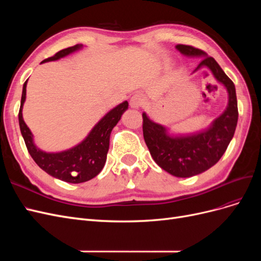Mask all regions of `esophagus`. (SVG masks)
<instances>
[{"instance_id":"esophagus-1","label":"esophagus","mask_w":261,"mask_h":261,"mask_svg":"<svg viewBox=\"0 0 261 261\" xmlns=\"http://www.w3.org/2000/svg\"><path fill=\"white\" fill-rule=\"evenodd\" d=\"M143 102H144L143 96H140V94H134L129 100V105L134 109H138L141 107V105H143Z\"/></svg>"}]
</instances>
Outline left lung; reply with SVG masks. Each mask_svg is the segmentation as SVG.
<instances>
[{
    "instance_id": "left-lung-1",
    "label": "left lung",
    "mask_w": 261,
    "mask_h": 261,
    "mask_svg": "<svg viewBox=\"0 0 261 261\" xmlns=\"http://www.w3.org/2000/svg\"><path fill=\"white\" fill-rule=\"evenodd\" d=\"M176 49L185 57L202 58L195 72L201 67H208L228 93L225 111L207 129L191 135H170L165 126L151 121L143 113L144 138L154 162L176 177H191L213 167L225 152L238 125V100L233 82L215 59L192 45L177 44Z\"/></svg>"
}]
</instances>
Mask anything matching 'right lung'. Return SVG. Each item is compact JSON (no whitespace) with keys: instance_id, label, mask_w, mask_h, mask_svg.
<instances>
[{"instance_id":"right-lung-1","label":"right lung","mask_w":261,"mask_h":261,"mask_svg":"<svg viewBox=\"0 0 261 261\" xmlns=\"http://www.w3.org/2000/svg\"><path fill=\"white\" fill-rule=\"evenodd\" d=\"M83 48V44H76L61 50L53 57L45 59L42 63L57 61ZM28 81V80H27ZM27 81L23 84L20 109L18 113L19 127L28 152L34 161L49 175L67 183L78 184L97 176L103 169L110 146V135L114 126L121 120L122 114L127 110L128 102L124 101L113 108L94 125L81 144L61 152H45L39 149L33 138V133L22 118V106L26 100Z\"/></svg>"}]
</instances>
